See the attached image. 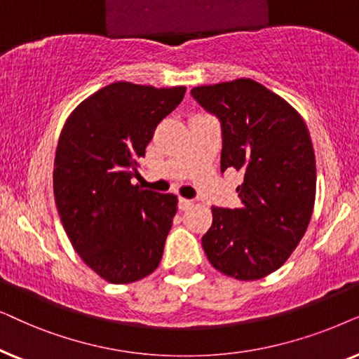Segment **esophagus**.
Masks as SVG:
<instances>
[{
	"label": "esophagus",
	"mask_w": 359,
	"mask_h": 359,
	"mask_svg": "<svg viewBox=\"0 0 359 359\" xmlns=\"http://www.w3.org/2000/svg\"><path fill=\"white\" fill-rule=\"evenodd\" d=\"M194 205V200H189V198H179V210H187Z\"/></svg>",
	"instance_id": "34e87169"
}]
</instances>
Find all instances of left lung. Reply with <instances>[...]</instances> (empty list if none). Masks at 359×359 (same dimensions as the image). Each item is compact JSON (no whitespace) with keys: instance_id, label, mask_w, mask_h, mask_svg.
<instances>
[{"instance_id":"left-lung-1","label":"left lung","mask_w":359,"mask_h":359,"mask_svg":"<svg viewBox=\"0 0 359 359\" xmlns=\"http://www.w3.org/2000/svg\"><path fill=\"white\" fill-rule=\"evenodd\" d=\"M192 95L222 121V172L233 167L245 177L240 207H212L203 251L224 276L262 279L289 259L312 218L317 169L307 124L251 79L195 87Z\"/></svg>"}]
</instances>
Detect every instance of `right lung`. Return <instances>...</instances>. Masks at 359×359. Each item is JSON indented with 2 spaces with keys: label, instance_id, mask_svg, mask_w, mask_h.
I'll use <instances>...</instances> for the list:
<instances>
[{
  "label": "right lung",
  "instance_id": "add662e5",
  "mask_svg": "<svg viewBox=\"0 0 359 359\" xmlns=\"http://www.w3.org/2000/svg\"><path fill=\"white\" fill-rule=\"evenodd\" d=\"M185 87L114 82L76 107L54 161L60 222L82 261L111 284H131L159 266L177 212L174 194L133 185L137 161Z\"/></svg>",
  "mask_w": 359,
  "mask_h": 359
}]
</instances>
